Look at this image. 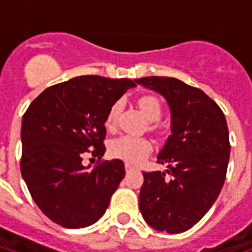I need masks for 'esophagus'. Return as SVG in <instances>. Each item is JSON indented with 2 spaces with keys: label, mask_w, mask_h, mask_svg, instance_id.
Instances as JSON below:
<instances>
[{
  "label": "esophagus",
  "mask_w": 252,
  "mask_h": 252,
  "mask_svg": "<svg viewBox=\"0 0 252 252\" xmlns=\"http://www.w3.org/2000/svg\"><path fill=\"white\" fill-rule=\"evenodd\" d=\"M134 167L132 165H129V163H126V172H130V171H133Z\"/></svg>",
  "instance_id": "obj_1"
}]
</instances>
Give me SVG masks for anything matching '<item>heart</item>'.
<instances>
[{"mask_svg":"<svg viewBox=\"0 0 252 252\" xmlns=\"http://www.w3.org/2000/svg\"><path fill=\"white\" fill-rule=\"evenodd\" d=\"M137 104L142 114L145 115L146 119L150 122H156L161 118L162 104L159 99L154 95H142L137 99ZM119 112H120V103L116 102L110 107L106 116L107 128H114L118 122ZM156 126V124H153ZM110 153L115 158L123 159L126 163H138L150 153L152 144L145 137H134L129 134H123L119 137L114 138L110 144Z\"/></svg>","mask_w":252,"mask_h":252,"instance_id":"b5f03b06","label":"heart"}]
</instances>
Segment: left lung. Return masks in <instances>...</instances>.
<instances>
[{
	"mask_svg": "<svg viewBox=\"0 0 252 252\" xmlns=\"http://www.w3.org/2000/svg\"><path fill=\"white\" fill-rule=\"evenodd\" d=\"M165 96L171 132L157 162L166 172H142L140 212L150 226L183 233L203 219L226 178L230 142L226 119L203 90L171 77L134 80Z\"/></svg>",
	"mask_w": 252,
	"mask_h": 252,
	"instance_id": "1",
	"label": "left lung"
}]
</instances>
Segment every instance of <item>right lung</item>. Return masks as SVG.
Here are the masks:
<instances>
[{
    "label": "right lung",
    "mask_w": 252,
    "mask_h": 252,
    "mask_svg": "<svg viewBox=\"0 0 252 252\" xmlns=\"http://www.w3.org/2000/svg\"><path fill=\"white\" fill-rule=\"evenodd\" d=\"M134 86L129 78L76 77L47 87L23 115L22 176L33 201L53 222L80 229L104 215L126 175L124 162L102 159L106 116ZM87 154L98 158L94 168L82 163Z\"/></svg>",
    "instance_id": "right-lung-1"
}]
</instances>
